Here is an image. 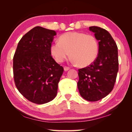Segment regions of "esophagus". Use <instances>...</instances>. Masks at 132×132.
I'll use <instances>...</instances> for the list:
<instances>
[{
	"mask_svg": "<svg viewBox=\"0 0 132 132\" xmlns=\"http://www.w3.org/2000/svg\"><path fill=\"white\" fill-rule=\"evenodd\" d=\"M69 69H70V68L69 67H68V66H64V71H68L69 70Z\"/></svg>",
	"mask_w": 132,
	"mask_h": 132,
	"instance_id": "obj_1",
	"label": "esophagus"
}]
</instances>
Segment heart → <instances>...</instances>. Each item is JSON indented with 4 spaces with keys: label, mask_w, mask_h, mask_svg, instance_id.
Here are the masks:
<instances>
[{
    "label": "heart",
    "mask_w": 132,
    "mask_h": 132,
    "mask_svg": "<svg viewBox=\"0 0 132 132\" xmlns=\"http://www.w3.org/2000/svg\"><path fill=\"white\" fill-rule=\"evenodd\" d=\"M50 51L55 61L62 63L69 55L74 63L80 66H87L97 59L99 44L93 35L82 32H68L59 38V41L53 42Z\"/></svg>",
    "instance_id": "b5f03b06"
}]
</instances>
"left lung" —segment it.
I'll use <instances>...</instances> for the list:
<instances>
[{
    "instance_id": "1",
    "label": "left lung",
    "mask_w": 132,
    "mask_h": 132,
    "mask_svg": "<svg viewBox=\"0 0 132 132\" xmlns=\"http://www.w3.org/2000/svg\"><path fill=\"white\" fill-rule=\"evenodd\" d=\"M98 41L97 59L89 66L79 69L77 87L87 101H97L113 90L119 69L117 44L106 30L99 27H89Z\"/></svg>"
}]
</instances>
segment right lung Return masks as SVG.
<instances>
[{
	"mask_svg": "<svg viewBox=\"0 0 132 132\" xmlns=\"http://www.w3.org/2000/svg\"><path fill=\"white\" fill-rule=\"evenodd\" d=\"M54 30L37 26L21 38L13 57V75L17 90L28 101L43 104L56 96L63 68L51 56Z\"/></svg>",
	"mask_w": 132,
	"mask_h": 132,
	"instance_id": "1",
	"label": "right lung"
}]
</instances>
